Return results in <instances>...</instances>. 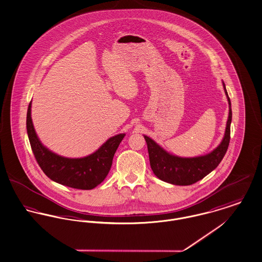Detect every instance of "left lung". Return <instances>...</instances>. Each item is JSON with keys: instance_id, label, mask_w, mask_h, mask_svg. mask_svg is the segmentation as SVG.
<instances>
[{"instance_id": "8db88e82", "label": "left lung", "mask_w": 262, "mask_h": 262, "mask_svg": "<svg viewBox=\"0 0 262 262\" xmlns=\"http://www.w3.org/2000/svg\"><path fill=\"white\" fill-rule=\"evenodd\" d=\"M223 84L229 104L226 133L222 143L208 155L195 158L177 157L167 153L151 138L144 136L148 147L150 166L160 180L178 186L192 185L213 171L225 157L230 140L232 112L226 85Z\"/></svg>"}]
</instances>
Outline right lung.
<instances>
[{
	"label": "right lung",
	"mask_w": 262,
	"mask_h": 262,
	"mask_svg": "<svg viewBox=\"0 0 262 262\" xmlns=\"http://www.w3.org/2000/svg\"><path fill=\"white\" fill-rule=\"evenodd\" d=\"M31 107L32 102L27 113V131L34 156L42 172L54 182L78 190H91L103 182L125 134L111 137L88 157H61L47 149L37 138L32 122Z\"/></svg>",
	"instance_id": "right-lung-1"
}]
</instances>
